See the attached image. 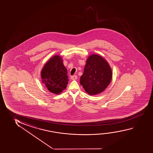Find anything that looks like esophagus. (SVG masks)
<instances>
[{"label": "esophagus", "instance_id": "obj_1", "mask_svg": "<svg viewBox=\"0 0 153 153\" xmlns=\"http://www.w3.org/2000/svg\"><path fill=\"white\" fill-rule=\"evenodd\" d=\"M77 76H76V75H74V76H71V79H72V80L76 79H77Z\"/></svg>", "mask_w": 153, "mask_h": 153}]
</instances>
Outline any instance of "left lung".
<instances>
[{"label":"left lung","instance_id":"obj_1","mask_svg":"<svg viewBox=\"0 0 153 153\" xmlns=\"http://www.w3.org/2000/svg\"><path fill=\"white\" fill-rule=\"evenodd\" d=\"M112 79V71L105 59L97 55L88 58L80 84L88 94L94 95L103 92Z\"/></svg>","mask_w":153,"mask_h":153}]
</instances>
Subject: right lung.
Masks as SVG:
<instances>
[{"label": "right lung", "instance_id": "add662e5", "mask_svg": "<svg viewBox=\"0 0 153 153\" xmlns=\"http://www.w3.org/2000/svg\"><path fill=\"white\" fill-rule=\"evenodd\" d=\"M67 74L61 57L55 56L46 63L42 70L41 77L49 92L58 94L65 89L68 84Z\"/></svg>", "mask_w": 153, "mask_h": 153}]
</instances>
